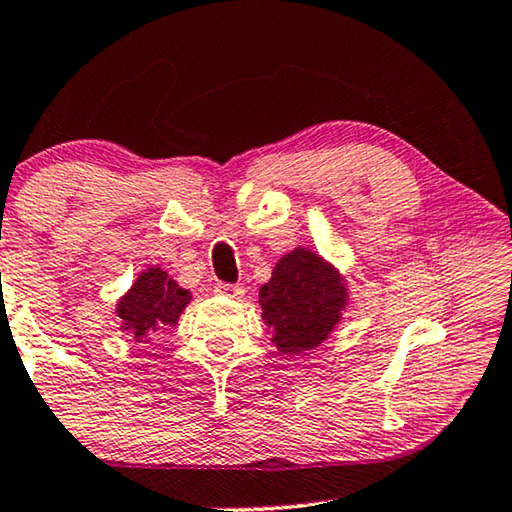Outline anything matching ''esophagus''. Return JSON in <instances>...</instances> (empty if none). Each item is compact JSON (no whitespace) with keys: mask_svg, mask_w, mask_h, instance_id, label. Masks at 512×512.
<instances>
[{"mask_svg":"<svg viewBox=\"0 0 512 512\" xmlns=\"http://www.w3.org/2000/svg\"><path fill=\"white\" fill-rule=\"evenodd\" d=\"M215 294H220V297H227V299H243V297H246V287L218 283V285H215Z\"/></svg>","mask_w":512,"mask_h":512,"instance_id":"34e87169","label":"esophagus"}]
</instances>
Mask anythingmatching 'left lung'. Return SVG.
Instances as JSON below:
<instances>
[{
    "mask_svg": "<svg viewBox=\"0 0 512 512\" xmlns=\"http://www.w3.org/2000/svg\"><path fill=\"white\" fill-rule=\"evenodd\" d=\"M262 320L283 355L315 350L341 325L348 306L345 276L311 248H294L273 266L269 283L259 287Z\"/></svg>",
    "mask_w": 512,
    "mask_h": 512,
    "instance_id": "8db88e82",
    "label": "left lung"
}]
</instances>
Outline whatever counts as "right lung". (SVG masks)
<instances>
[{
  "instance_id": "right-lung-1",
  "label": "right lung",
  "mask_w": 512,
  "mask_h": 512,
  "mask_svg": "<svg viewBox=\"0 0 512 512\" xmlns=\"http://www.w3.org/2000/svg\"><path fill=\"white\" fill-rule=\"evenodd\" d=\"M190 301V290H183L162 266H148L118 299L115 315L120 320V329L127 331L136 343H148L155 331L176 327Z\"/></svg>"
}]
</instances>
